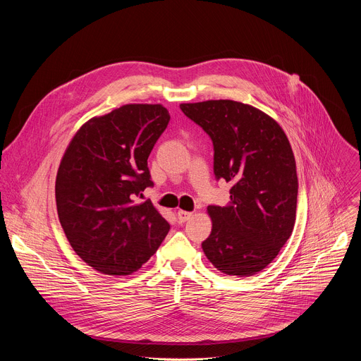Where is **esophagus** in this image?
Returning a JSON list of instances; mask_svg holds the SVG:
<instances>
[{"instance_id": "1", "label": "esophagus", "mask_w": 361, "mask_h": 361, "mask_svg": "<svg viewBox=\"0 0 361 361\" xmlns=\"http://www.w3.org/2000/svg\"><path fill=\"white\" fill-rule=\"evenodd\" d=\"M191 217H192V213H191V212H184V210H178V212H177V219H178L180 223H185V221H188Z\"/></svg>"}]
</instances>
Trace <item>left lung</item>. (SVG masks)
Here are the masks:
<instances>
[{
	"instance_id": "8db88e82",
	"label": "left lung",
	"mask_w": 361,
	"mask_h": 361,
	"mask_svg": "<svg viewBox=\"0 0 361 361\" xmlns=\"http://www.w3.org/2000/svg\"><path fill=\"white\" fill-rule=\"evenodd\" d=\"M214 145L216 178L233 183L226 207L209 205L212 234L201 247L227 276L266 269L290 238L297 209L295 160L276 120L233 99L180 104Z\"/></svg>"
}]
</instances>
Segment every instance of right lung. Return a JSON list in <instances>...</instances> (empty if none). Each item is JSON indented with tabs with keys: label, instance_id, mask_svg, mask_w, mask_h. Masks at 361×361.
I'll list each match as a JSON object with an SVG mask.
<instances>
[{
	"label": "right lung",
	"instance_id": "obj_1",
	"mask_svg": "<svg viewBox=\"0 0 361 361\" xmlns=\"http://www.w3.org/2000/svg\"><path fill=\"white\" fill-rule=\"evenodd\" d=\"M170 114L161 104H126L88 120L68 144L56 180L61 227L77 255L109 276L137 271L170 224L149 200L147 160Z\"/></svg>",
	"mask_w": 361,
	"mask_h": 361
}]
</instances>
